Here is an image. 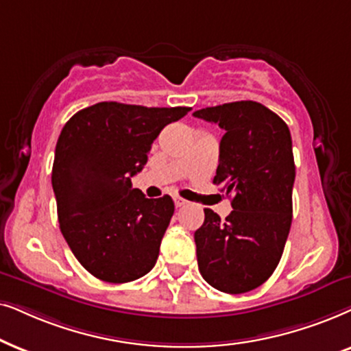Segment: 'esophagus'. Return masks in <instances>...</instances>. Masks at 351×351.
Returning a JSON list of instances; mask_svg holds the SVG:
<instances>
[{"label":"esophagus","mask_w":351,"mask_h":351,"mask_svg":"<svg viewBox=\"0 0 351 351\" xmlns=\"http://www.w3.org/2000/svg\"><path fill=\"white\" fill-rule=\"evenodd\" d=\"M173 202H175L176 207H183V205L186 204V200L181 199V197H173Z\"/></svg>","instance_id":"1"}]
</instances>
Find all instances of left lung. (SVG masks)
Segmentation results:
<instances>
[{"instance_id": "8db88e82", "label": "left lung", "mask_w": 351, "mask_h": 351, "mask_svg": "<svg viewBox=\"0 0 351 351\" xmlns=\"http://www.w3.org/2000/svg\"><path fill=\"white\" fill-rule=\"evenodd\" d=\"M193 115L226 132L213 184L226 191L232 207L224 219L204 210V224L194 232L199 271L221 292L254 291L276 269L291 231V132L281 117L255 101L205 107Z\"/></svg>"}]
</instances>
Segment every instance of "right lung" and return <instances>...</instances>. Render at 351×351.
I'll list each match as a JSON object with an SVG mask.
<instances>
[{"mask_svg":"<svg viewBox=\"0 0 351 351\" xmlns=\"http://www.w3.org/2000/svg\"><path fill=\"white\" fill-rule=\"evenodd\" d=\"M189 110L97 102L64 125L51 175L59 226L75 258L101 281H134L156 265L175 204L170 195L146 199L132 176L158 133Z\"/></svg>","mask_w":351,"mask_h":351,"instance_id":"add662e5","label":"right lung"}]
</instances>
